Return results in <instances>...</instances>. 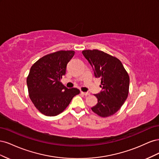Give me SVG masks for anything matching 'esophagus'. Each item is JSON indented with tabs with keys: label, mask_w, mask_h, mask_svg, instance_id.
<instances>
[{
	"label": "esophagus",
	"mask_w": 159,
	"mask_h": 159,
	"mask_svg": "<svg viewBox=\"0 0 159 159\" xmlns=\"http://www.w3.org/2000/svg\"><path fill=\"white\" fill-rule=\"evenodd\" d=\"M81 93L82 94V95H85V96L89 95H90L89 93H88V92H83V91H81Z\"/></svg>",
	"instance_id": "34e87169"
}]
</instances>
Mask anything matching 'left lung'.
<instances>
[{
	"label": "left lung",
	"instance_id": "8db88e82",
	"mask_svg": "<svg viewBox=\"0 0 159 159\" xmlns=\"http://www.w3.org/2000/svg\"><path fill=\"white\" fill-rule=\"evenodd\" d=\"M82 54L91 66L96 78L101 80L102 91L95 96L98 103L91 110L102 117L113 115L127 98L129 76L117 57L98 50H86Z\"/></svg>",
	"mask_w": 159,
	"mask_h": 159
}]
</instances>
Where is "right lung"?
I'll return each instance as SVG.
<instances>
[{
  "label": "right lung",
  "instance_id": "obj_1",
  "mask_svg": "<svg viewBox=\"0 0 159 159\" xmlns=\"http://www.w3.org/2000/svg\"><path fill=\"white\" fill-rule=\"evenodd\" d=\"M74 54L73 50L51 53L31 67L26 80L29 97L36 108L46 116H56L63 112L80 92L77 88L68 89L60 81Z\"/></svg>",
  "mask_w": 159,
  "mask_h": 159
}]
</instances>
